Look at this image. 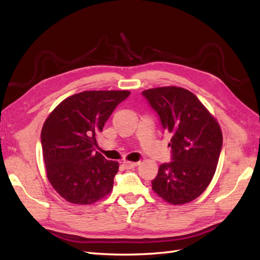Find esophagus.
I'll return each mask as SVG.
<instances>
[{
  "mask_svg": "<svg viewBox=\"0 0 260 260\" xmlns=\"http://www.w3.org/2000/svg\"><path fill=\"white\" fill-rule=\"evenodd\" d=\"M137 165H139V162H127V161L123 162V167H124L125 169H127V170L134 169V168L137 167Z\"/></svg>",
  "mask_w": 260,
  "mask_h": 260,
  "instance_id": "1",
  "label": "esophagus"
}]
</instances>
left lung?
Returning <instances> with one entry per match:
<instances>
[{
  "mask_svg": "<svg viewBox=\"0 0 260 260\" xmlns=\"http://www.w3.org/2000/svg\"><path fill=\"white\" fill-rule=\"evenodd\" d=\"M171 135L170 163L159 165L152 189L171 204L194 200L211 182L222 133L218 121L198 97L181 87H158L142 92Z\"/></svg>",
  "mask_w": 260,
  "mask_h": 260,
  "instance_id": "obj_1",
  "label": "left lung"
}]
</instances>
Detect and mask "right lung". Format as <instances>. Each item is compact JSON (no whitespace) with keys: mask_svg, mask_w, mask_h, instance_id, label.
<instances>
[{"mask_svg":"<svg viewBox=\"0 0 260 260\" xmlns=\"http://www.w3.org/2000/svg\"><path fill=\"white\" fill-rule=\"evenodd\" d=\"M127 90H90L66 98L48 116L41 131L48 180L64 200L91 204L112 191L118 163L95 152L114 109L129 96Z\"/></svg>","mask_w":260,"mask_h":260,"instance_id":"obj_1","label":"right lung"}]
</instances>
